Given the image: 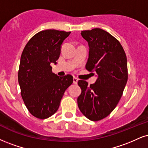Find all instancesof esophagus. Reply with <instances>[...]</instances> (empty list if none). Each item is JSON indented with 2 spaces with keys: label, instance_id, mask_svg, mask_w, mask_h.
<instances>
[{
  "label": "esophagus",
  "instance_id": "1",
  "mask_svg": "<svg viewBox=\"0 0 148 148\" xmlns=\"http://www.w3.org/2000/svg\"><path fill=\"white\" fill-rule=\"evenodd\" d=\"M73 83H74V84H77V83H78L77 78H76V77L74 78V79H73Z\"/></svg>",
  "mask_w": 148,
  "mask_h": 148
}]
</instances>
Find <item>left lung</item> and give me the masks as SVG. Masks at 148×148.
Instances as JSON below:
<instances>
[{
  "instance_id": "obj_1",
  "label": "left lung",
  "mask_w": 148,
  "mask_h": 148,
  "mask_svg": "<svg viewBox=\"0 0 148 148\" xmlns=\"http://www.w3.org/2000/svg\"><path fill=\"white\" fill-rule=\"evenodd\" d=\"M81 34L89 45L85 68L97 72V79L90 85L78 81V106L85 117L97 121L108 116L122 97L127 81V57L119 40L105 30L94 28Z\"/></svg>"
}]
</instances>
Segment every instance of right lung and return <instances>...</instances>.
I'll return each mask as SVG.
<instances>
[{
    "label": "right lung",
    "instance_id": "obj_1",
    "mask_svg": "<svg viewBox=\"0 0 148 148\" xmlns=\"http://www.w3.org/2000/svg\"><path fill=\"white\" fill-rule=\"evenodd\" d=\"M70 33L55 29L39 32L21 54L18 74L21 97L29 112L38 119H47L56 112L64 92L73 83L72 76H57L50 65L57 63L62 43Z\"/></svg>",
    "mask_w": 148,
    "mask_h": 148
}]
</instances>
